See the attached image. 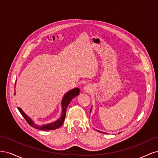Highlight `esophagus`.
<instances>
[{"mask_svg":"<svg viewBox=\"0 0 158 158\" xmlns=\"http://www.w3.org/2000/svg\"><path fill=\"white\" fill-rule=\"evenodd\" d=\"M84 90L85 91V92H88V91H89V88L88 86H85L84 87Z\"/></svg>","mask_w":158,"mask_h":158,"instance_id":"obj_1","label":"esophagus"}]
</instances>
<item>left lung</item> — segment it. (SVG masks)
<instances>
[{
	"instance_id": "1",
	"label": "left lung",
	"mask_w": 158,
	"mask_h": 158,
	"mask_svg": "<svg viewBox=\"0 0 158 158\" xmlns=\"http://www.w3.org/2000/svg\"><path fill=\"white\" fill-rule=\"evenodd\" d=\"M91 111H92V109H91V110H90V112H91ZM98 132H102V133H106V132H101V131H98Z\"/></svg>"
}]
</instances>
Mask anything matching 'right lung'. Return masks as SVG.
I'll list each match as a JSON object with an SVG mask.
<instances>
[{"mask_svg": "<svg viewBox=\"0 0 158 158\" xmlns=\"http://www.w3.org/2000/svg\"><path fill=\"white\" fill-rule=\"evenodd\" d=\"M16 85V84H15ZM80 93V89L75 88L73 89L70 90L69 92L66 93L62 99V102H61V106H62V113H61V116L58 119V120L51 123L49 124H47V125H44L42 126H40L38 125H36V124L34 123L31 118L28 117L27 114L23 112L22 109L20 107H18V109L19 110V111L20 112L21 114L23 116V117L26 119V121L27 122V123L29 125L37 129H40V130L41 131H51V130H55V129L58 128L62 126V125L63 124V122L64 121V118L66 117V108H67L68 105L71 102V100L73 99L74 97L77 96L78 95H79ZM15 95V93L14 94Z\"/></svg>", "mask_w": 158, "mask_h": 158, "instance_id": "obj_1", "label": "right lung"}]
</instances>
